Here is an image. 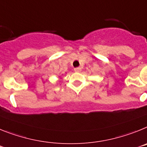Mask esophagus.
Here are the masks:
<instances>
[{
  "label": "esophagus",
  "instance_id": "obj_1",
  "mask_svg": "<svg viewBox=\"0 0 147 147\" xmlns=\"http://www.w3.org/2000/svg\"><path fill=\"white\" fill-rule=\"evenodd\" d=\"M74 70H75V72H81V69L80 68V67H77V68H75V69H74Z\"/></svg>",
  "mask_w": 147,
  "mask_h": 147
}]
</instances>
